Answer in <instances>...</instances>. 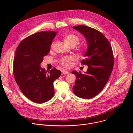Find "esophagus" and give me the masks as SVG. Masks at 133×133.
<instances>
[{
  "label": "esophagus",
  "instance_id": "obj_1",
  "mask_svg": "<svg viewBox=\"0 0 133 133\" xmlns=\"http://www.w3.org/2000/svg\"><path fill=\"white\" fill-rule=\"evenodd\" d=\"M62 74H68L69 73V71L65 70H63L62 71Z\"/></svg>",
  "mask_w": 133,
  "mask_h": 133
}]
</instances>
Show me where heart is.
I'll use <instances>...</instances> for the list:
<instances>
[{
    "label": "heart",
    "mask_w": 133,
    "mask_h": 133,
    "mask_svg": "<svg viewBox=\"0 0 133 133\" xmlns=\"http://www.w3.org/2000/svg\"><path fill=\"white\" fill-rule=\"evenodd\" d=\"M64 41L66 44L69 46H74L75 47L76 45H77L80 42V38L77 35L74 34H69L67 35H66L63 38ZM54 45V43H53L51 44V48L53 47ZM73 60V58L71 56H66L62 58L61 59V64L65 67H68L70 65V62Z\"/></svg>",
    "instance_id": "1"
}]
</instances>
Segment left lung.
<instances>
[{"instance_id": "1", "label": "left lung", "mask_w": 133, "mask_h": 133, "mask_svg": "<svg viewBox=\"0 0 133 133\" xmlns=\"http://www.w3.org/2000/svg\"><path fill=\"white\" fill-rule=\"evenodd\" d=\"M72 28L84 36L88 44L86 57L81 63L87 65L88 69L84 74L76 70L71 72L76 76L73 91L80 98H91L103 89L110 76L114 66L112 48L105 36L97 30L83 25Z\"/></svg>"}]
</instances>
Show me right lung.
<instances>
[{"label": "right lung", "instance_id": "add662e5", "mask_svg": "<svg viewBox=\"0 0 133 133\" xmlns=\"http://www.w3.org/2000/svg\"><path fill=\"white\" fill-rule=\"evenodd\" d=\"M56 34L48 31L31 35L21 42L15 52V79L24 95L34 103L42 104L54 96L53 83L61 75V70L55 67L46 71L40 66Z\"/></svg>", "mask_w": 133, "mask_h": 133}]
</instances>
